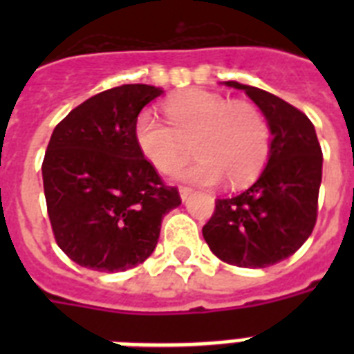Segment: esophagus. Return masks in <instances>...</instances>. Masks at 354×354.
Segmentation results:
<instances>
[{"label":"esophagus","instance_id":"esophagus-1","mask_svg":"<svg viewBox=\"0 0 354 354\" xmlns=\"http://www.w3.org/2000/svg\"><path fill=\"white\" fill-rule=\"evenodd\" d=\"M191 194H193V189L187 187V185H180V196H182V200H187Z\"/></svg>","mask_w":354,"mask_h":354}]
</instances>
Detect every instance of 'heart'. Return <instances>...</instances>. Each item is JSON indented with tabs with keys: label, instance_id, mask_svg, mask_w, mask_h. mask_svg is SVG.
<instances>
[{
	"label": "heart",
	"instance_id": "b5f03b06",
	"mask_svg": "<svg viewBox=\"0 0 354 354\" xmlns=\"http://www.w3.org/2000/svg\"><path fill=\"white\" fill-rule=\"evenodd\" d=\"M166 122L141 112L133 124L139 152L163 174H174L191 158V145L200 160L185 176L216 183L222 176L242 187L263 171L270 154V124L248 101L205 90H185L165 101Z\"/></svg>",
	"mask_w": 354,
	"mask_h": 354
}]
</instances>
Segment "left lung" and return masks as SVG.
<instances>
[{"label":"left lung","mask_w":354,"mask_h":354,"mask_svg":"<svg viewBox=\"0 0 354 354\" xmlns=\"http://www.w3.org/2000/svg\"><path fill=\"white\" fill-rule=\"evenodd\" d=\"M268 119V163L244 193L215 200L202 233L216 257L241 268L285 261L307 241L318 216L324 154L310 119L268 91L227 80Z\"/></svg>","instance_id":"1"}]
</instances>
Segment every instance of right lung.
Segmentation results:
<instances>
[{
    "label": "right lung",
    "instance_id": "right-lung-1",
    "mask_svg": "<svg viewBox=\"0 0 354 354\" xmlns=\"http://www.w3.org/2000/svg\"><path fill=\"white\" fill-rule=\"evenodd\" d=\"M163 90L122 84L58 122L41 163L47 215L58 248L97 272H124L154 252L161 218L182 204L139 152L133 124Z\"/></svg>",
    "mask_w": 354,
    "mask_h": 354
}]
</instances>
